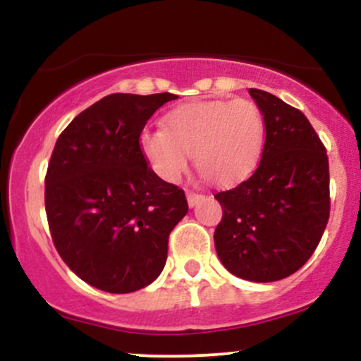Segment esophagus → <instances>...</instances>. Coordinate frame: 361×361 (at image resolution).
I'll use <instances>...</instances> for the list:
<instances>
[{
	"mask_svg": "<svg viewBox=\"0 0 361 361\" xmlns=\"http://www.w3.org/2000/svg\"><path fill=\"white\" fill-rule=\"evenodd\" d=\"M186 200H188L190 207H195L200 200H204V195L195 193V192H186Z\"/></svg>",
	"mask_w": 361,
	"mask_h": 361,
	"instance_id": "obj_1",
	"label": "esophagus"
}]
</instances>
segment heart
I'll list each match as a JSON object with an SVG mask.
<instances>
[{"label":"heart","mask_w":361,"mask_h":361,"mask_svg":"<svg viewBox=\"0 0 361 361\" xmlns=\"http://www.w3.org/2000/svg\"><path fill=\"white\" fill-rule=\"evenodd\" d=\"M263 111L247 98L181 103L168 111L164 128H144L139 147L161 180L175 183L195 166L214 185H233L250 176L264 149Z\"/></svg>","instance_id":"1"}]
</instances>
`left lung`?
Returning <instances> with one entry per match:
<instances>
[{
    "mask_svg": "<svg viewBox=\"0 0 361 361\" xmlns=\"http://www.w3.org/2000/svg\"><path fill=\"white\" fill-rule=\"evenodd\" d=\"M250 94L267 123L264 149L246 181L215 193L222 221L214 241L233 275L264 283L287 279L316 251L329 221V161L300 110L268 91Z\"/></svg>",
    "mask_w": 361,
    "mask_h": 361,
    "instance_id": "obj_1",
    "label": "left lung"
}]
</instances>
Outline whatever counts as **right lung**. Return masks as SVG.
Wrapping results in <instances>:
<instances>
[{
	"instance_id": "1",
	"label": "right lung",
	"mask_w": 361,
	"mask_h": 361,
	"mask_svg": "<svg viewBox=\"0 0 361 361\" xmlns=\"http://www.w3.org/2000/svg\"><path fill=\"white\" fill-rule=\"evenodd\" d=\"M176 94L114 93L62 130L45 175L54 246L86 283L110 293L147 287L163 271L185 192L147 166L139 135Z\"/></svg>"
}]
</instances>
